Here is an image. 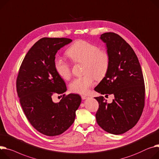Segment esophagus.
<instances>
[{
	"label": "esophagus",
	"instance_id": "obj_1",
	"mask_svg": "<svg viewBox=\"0 0 159 159\" xmlns=\"http://www.w3.org/2000/svg\"><path fill=\"white\" fill-rule=\"evenodd\" d=\"M89 97H87V96H86V95H81V99H83V100H84V99H87V98H88Z\"/></svg>",
	"mask_w": 159,
	"mask_h": 159
}]
</instances>
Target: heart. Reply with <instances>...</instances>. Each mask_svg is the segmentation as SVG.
Wrapping results in <instances>:
<instances>
[{"label": "heart", "instance_id": "b5f03b06", "mask_svg": "<svg viewBox=\"0 0 159 159\" xmlns=\"http://www.w3.org/2000/svg\"><path fill=\"white\" fill-rule=\"evenodd\" d=\"M66 54L73 62L83 64L84 75L74 79L69 84L72 92L87 93L93 84L94 78L101 80L106 75L110 57L106 50H99L97 45L84 40H78L67 49ZM54 67L57 74L63 80H67L70 78V67L62 58H55Z\"/></svg>", "mask_w": 159, "mask_h": 159}]
</instances>
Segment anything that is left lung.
Here are the masks:
<instances>
[{
	"instance_id": "obj_1",
	"label": "left lung",
	"mask_w": 159,
	"mask_h": 159,
	"mask_svg": "<svg viewBox=\"0 0 159 159\" xmlns=\"http://www.w3.org/2000/svg\"><path fill=\"white\" fill-rule=\"evenodd\" d=\"M110 57L109 69L94 90L102 95L113 94L107 104L103 96L95 97L99 107L95 117L98 125L108 133L118 135L128 131L139 120L144 106L145 88L138 58L131 46L113 32L102 34Z\"/></svg>"
}]
</instances>
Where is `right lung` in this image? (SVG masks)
<instances>
[{
    "instance_id": "right-lung-1",
    "label": "right lung",
    "mask_w": 159,
    "mask_h": 159,
    "mask_svg": "<svg viewBox=\"0 0 159 159\" xmlns=\"http://www.w3.org/2000/svg\"><path fill=\"white\" fill-rule=\"evenodd\" d=\"M72 41L41 38L27 52L17 77L16 90L24 113L36 130L48 136L60 135L71 126L81 102V97L75 93L63 95L57 103L52 98L67 90L55 69L54 60L58 50Z\"/></svg>"
}]
</instances>
